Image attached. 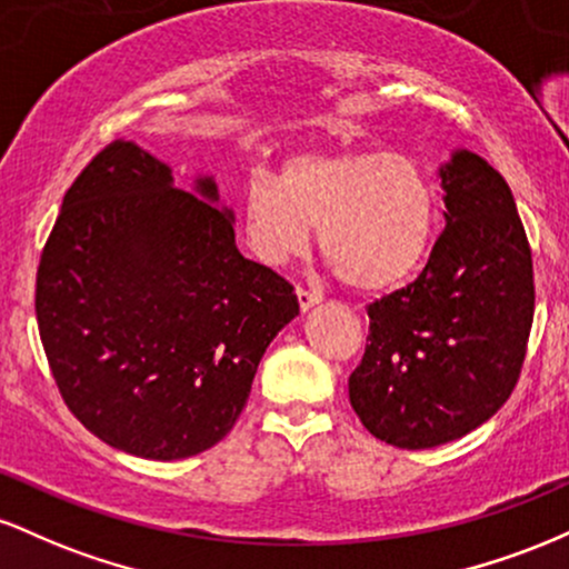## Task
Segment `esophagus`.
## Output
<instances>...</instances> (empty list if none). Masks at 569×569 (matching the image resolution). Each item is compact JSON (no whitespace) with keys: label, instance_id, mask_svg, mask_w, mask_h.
<instances>
[{"label":"esophagus","instance_id":"obj_1","mask_svg":"<svg viewBox=\"0 0 569 569\" xmlns=\"http://www.w3.org/2000/svg\"><path fill=\"white\" fill-rule=\"evenodd\" d=\"M297 299H299V310H302V312L312 310V307L323 302V297H321V293H316V291H307V289H297Z\"/></svg>","mask_w":569,"mask_h":569}]
</instances>
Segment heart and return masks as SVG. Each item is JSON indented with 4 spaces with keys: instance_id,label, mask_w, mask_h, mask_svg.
<instances>
[{
    "instance_id": "heart-1",
    "label": "heart",
    "mask_w": 569,
    "mask_h": 569,
    "mask_svg": "<svg viewBox=\"0 0 569 569\" xmlns=\"http://www.w3.org/2000/svg\"><path fill=\"white\" fill-rule=\"evenodd\" d=\"M248 248L280 267L307 251L312 227L337 276L358 291L401 286L426 259L436 189L407 154L299 152L278 176L253 171L240 194Z\"/></svg>"
}]
</instances>
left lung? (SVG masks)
<instances>
[{"mask_svg": "<svg viewBox=\"0 0 569 569\" xmlns=\"http://www.w3.org/2000/svg\"><path fill=\"white\" fill-rule=\"evenodd\" d=\"M443 227L422 276L369 305L350 403L371 436L430 449L471 433L511 396L532 329V253L506 179L455 149L439 168Z\"/></svg>", "mask_w": 569, "mask_h": 569, "instance_id": "1", "label": "left lung"}]
</instances>
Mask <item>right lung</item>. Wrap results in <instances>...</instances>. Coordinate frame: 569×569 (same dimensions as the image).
<instances>
[{
    "label": "right lung",
    "mask_w": 569,
    "mask_h": 569,
    "mask_svg": "<svg viewBox=\"0 0 569 569\" xmlns=\"http://www.w3.org/2000/svg\"><path fill=\"white\" fill-rule=\"evenodd\" d=\"M297 316L293 286L234 246L217 179L176 187L136 141L109 143L77 176L37 270L39 337L63 401L98 439L147 460L224 439Z\"/></svg>",
    "instance_id": "right-lung-1"
}]
</instances>
